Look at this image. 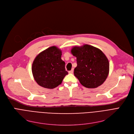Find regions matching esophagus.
<instances>
[{"instance_id":"obj_1","label":"esophagus","mask_w":134,"mask_h":134,"mask_svg":"<svg viewBox=\"0 0 134 134\" xmlns=\"http://www.w3.org/2000/svg\"><path fill=\"white\" fill-rule=\"evenodd\" d=\"M73 72H74V69H72V70H71V71H69L68 73H69V74H73Z\"/></svg>"}]
</instances>
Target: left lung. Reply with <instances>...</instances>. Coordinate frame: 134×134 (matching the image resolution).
Listing matches in <instances>:
<instances>
[{
	"label": "left lung",
	"instance_id": "left-lung-1",
	"mask_svg": "<svg viewBox=\"0 0 134 134\" xmlns=\"http://www.w3.org/2000/svg\"><path fill=\"white\" fill-rule=\"evenodd\" d=\"M71 53L76 58L74 74L84 87L94 88L100 86L109 73V62L103 52L88 44L74 46Z\"/></svg>",
	"mask_w": 134,
	"mask_h": 134
}]
</instances>
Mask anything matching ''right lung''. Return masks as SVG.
<instances>
[{
    "label": "right lung",
    "mask_w": 134,
    "mask_h": 134,
    "mask_svg": "<svg viewBox=\"0 0 134 134\" xmlns=\"http://www.w3.org/2000/svg\"><path fill=\"white\" fill-rule=\"evenodd\" d=\"M61 55L60 49L52 46L41 52L35 58L32 65V73L35 80L40 86L53 89L62 83L68 72Z\"/></svg>",
    "instance_id": "right-lung-1"
}]
</instances>
